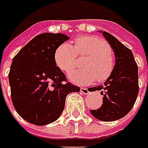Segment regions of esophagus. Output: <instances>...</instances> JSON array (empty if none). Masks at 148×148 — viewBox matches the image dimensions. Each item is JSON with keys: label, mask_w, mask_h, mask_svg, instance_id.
I'll list each match as a JSON object with an SVG mask.
<instances>
[{"label": "esophagus", "mask_w": 148, "mask_h": 148, "mask_svg": "<svg viewBox=\"0 0 148 148\" xmlns=\"http://www.w3.org/2000/svg\"><path fill=\"white\" fill-rule=\"evenodd\" d=\"M80 91L83 93V94H88V92H89L88 89H87V88H85V87H81V88H80Z\"/></svg>", "instance_id": "1"}]
</instances>
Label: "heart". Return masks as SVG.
Segmentation results:
<instances>
[{
  "mask_svg": "<svg viewBox=\"0 0 148 148\" xmlns=\"http://www.w3.org/2000/svg\"><path fill=\"white\" fill-rule=\"evenodd\" d=\"M77 55L86 56L81 70L70 73L69 78L75 83L90 84L96 80L103 82L111 77L115 68L112 51L107 41L95 36H79L75 40V47L63 42L54 53L56 65L61 70L69 73L77 66Z\"/></svg>",
  "mask_w": 148,
  "mask_h": 148,
  "instance_id": "heart-1",
  "label": "heart"
}]
</instances>
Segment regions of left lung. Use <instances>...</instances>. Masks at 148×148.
I'll use <instances>...</instances> for the list:
<instances>
[{"label": "left lung", "mask_w": 148, "mask_h": 148, "mask_svg": "<svg viewBox=\"0 0 148 148\" xmlns=\"http://www.w3.org/2000/svg\"><path fill=\"white\" fill-rule=\"evenodd\" d=\"M103 36L113 49L115 68L104 85L92 87L91 91H101L102 105L90 110L94 117L104 122H112L125 116L134 106L139 91L138 67L129 48L108 32Z\"/></svg>", "instance_id": "obj_1"}]
</instances>
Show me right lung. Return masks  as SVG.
<instances>
[{"label":"right lung","instance_id":"obj_1","mask_svg":"<svg viewBox=\"0 0 148 148\" xmlns=\"http://www.w3.org/2000/svg\"><path fill=\"white\" fill-rule=\"evenodd\" d=\"M68 39L64 34H40L14 56L9 72L11 101L26 122L37 126L55 122L66 96L80 91L54 61L56 47Z\"/></svg>","mask_w":148,"mask_h":148}]
</instances>
